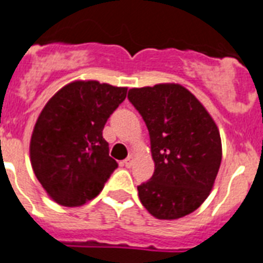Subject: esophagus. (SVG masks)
Listing matches in <instances>:
<instances>
[{
    "label": "esophagus",
    "instance_id": "obj_1",
    "mask_svg": "<svg viewBox=\"0 0 263 263\" xmlns=\"http://www.w3.org/2000/svg\"><path fill=\"white\" fill-rule=\"evenodd\" d=\"M134 163H135V158H134L132 155H129L127 159H125L124 162H123V164H124L125 167H128V168H129V167H132V164H134Z\"/></svg>",
    "mask_w": 263,
    "mask_h": 263
}]
</instances>
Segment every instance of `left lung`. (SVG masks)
Segmentation results:
<instances>
[{
  "mask_svg": "<svg viewBox=\"0 0 263 263\" xmlns=\"http://www.w3.org/2000/svg\"><path fill=\"white\" fill-rule=\"evenodd\" d=\"M128 100L142 115L155 171L138 186L139 198L158 219H178L204 202L219 171L222 143L206 108L179 84L132 88Z\"/></svg>",
  "mask_w": 263,
  "mask_h": 263,
  "instance_id": "obj_1",
  "label": "left lung"
}]
</instances>
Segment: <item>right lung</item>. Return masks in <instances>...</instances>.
<instances>
[{
	"label": "right lung",
	"instance_id": "obj_1",
	"mask_svg": "<svg viewBox=\"0 0 263 263\" xmlns=\"http://www.w3.org/2000/svg\"><path fill=\"white\" fill-rule=\"evenodd\" d=\"M125 96L127 88L74 81L41 111L30 140V160L41 186L59 204L74 207L93 199L118 168L103 129Z\"/></svg>",
	"mask_w": 263,
	"mask_h": 263
}]
</instances>
